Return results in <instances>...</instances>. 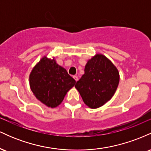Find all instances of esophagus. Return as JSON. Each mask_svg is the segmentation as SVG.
<instances>
[{
	"instance_id": "34e87169",
	"label": "esophagus",
	"mask_w": 151,
	"mask_h": 151,
	"mask_svg": "<svg viewBox=\"0 0 151 151\" xmlns=\"http://www.w3.org/2000/svg\"><path fill=\"white\" fill-rule=\"evenodd\" d=\"M73 78H74V80H75L76 81H77V80H78V77H77V76H74Z\"/></svg>"
}]
</instances>
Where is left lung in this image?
Masks as SVG:
<instances>
[{
	"label": "left lung",
	"instance_id": "obj_1",
	"mask_svg": "<svg viewBox=\"0 0 151 151\" xmlns=\"http://www.w3.org/2000/svg\"><path fill=\"white\" fill-rule=\"evenodd\" d=\"M119 83V74L110 60L96 55L85 66L84 74L77 81L75 87L86 105L96 109L114 96Z\"/></svg>",
	"mask_w": 151,
	"mask_h": 151
}]
</instances>
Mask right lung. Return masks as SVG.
<instances>
[{
	"label": "right lung",
	"instance_id": "obj_1",
	"mask_svg": "<svg viewBox=\"0 0 151 151\" xmlns=\"http://www.w3.org/2000/svg\"><path fill=\"white\" fill-rule=\"evenodd\" d=\"M75 83L65 68L46 57L34 67L30 75V89L35 97L52 108L62 103Z\"/></svg>",
	"mask_w": 151,
	"mask_h": 151
}]
</instances>
